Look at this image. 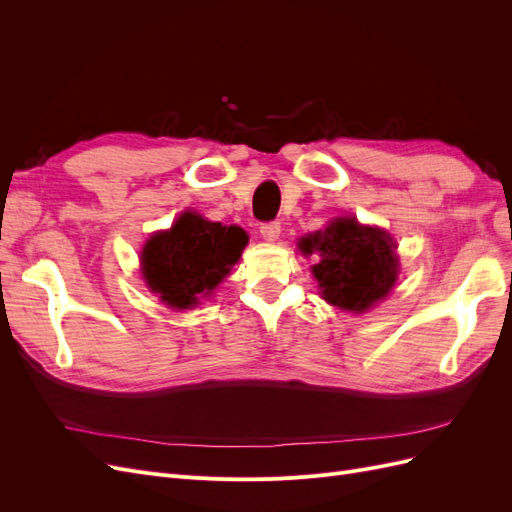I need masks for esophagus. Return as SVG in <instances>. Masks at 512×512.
I'll use <instances>...</instances> for the list:
<instances>
[{
  "label": "esophagus",
  "instance_id": "34e87169",
  "mask_svg": "<svg viewBox=\"0 0 512 512\" xmlns=\"http://www.w3.org/2000/svg\"><path fill=\"white\" fill-rule=\"evenodd\" d=\"M280 230H282L280 222L260 224V235H262V239H265V241H277V237H280Z\"/></svg>",
  "mask_w": 512,
  "mask_h": 512
}]
</instances>
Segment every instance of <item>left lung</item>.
I'll use <instances>...</instances> for the list:
<instances>
[{"label":"left lung","instance_id":"left-lung-1","mask_svg":"<svg viewBox=\"0 0 512 512\" xmlns=\"http://www.w3.org/2000/svg\"><path fill=\"white\" fill-rule=\"evenodd\" d=\"M303 254H318L312 273L322 299L354 314H363L397 280L395 243L389 232L361 226L354 218H337L324 230L299 241Z\"/></svg>","mask_w":512,"mask_h":512}]
</instances>
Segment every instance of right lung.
Masks as SVG:
<instances>
[{"instance_id":"right-lung-1","label":"right lung","mask_w":512,"mask_h":512,"mask_svg":"<svg viewBox=\"0 0 512 512\" xmlns=\"http://www.w3.org/2000/svg\"><path fill=\"white\" fill-rule=\"evenodd\" d=\"M247 235L239 226L207 222L185 211L175 226L153 235L143 250V275L160 299L188 309L209 294L241 256Z\"/></svg>"}]
</instances>
